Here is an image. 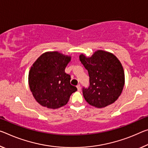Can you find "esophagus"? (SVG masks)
Returning a JSON list of instances; mask_svg holds the SVG:
<instances>
[{
    "label": "esophagus",
    "mask_w": 148,
    "mask_h": 148,
    "mask_svg": "<svg viewBox=\"0 0 148 148\" xmlns=\"http://www.w3.org/2000/svg\"><path fill=\"white\" fill-rule=\"evenodd\" d=\"M76 88H77V89H78V91L81 90V87H80V85H79V84H78V85L76 86Z\"/></svg>",
    "instance_id": "esophagus-1"
}]
</instances>
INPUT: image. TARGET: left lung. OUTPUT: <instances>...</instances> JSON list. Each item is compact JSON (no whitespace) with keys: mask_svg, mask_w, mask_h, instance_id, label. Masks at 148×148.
Returning <instances> with one entry per match:
<instances>
[{"mask_svg":"<svg viewBox=\"0 0 148 148\" xmlns=\"http://www.w3.org/2000/svg\"><path fill=\"white\" fill-rule=\"evenodd\" d=\"M79 60L90 76V85L83 95L93 107L103 108L116 101L123 91L125 78L123 66L113 54L97 50L91 57L81 54Z\"/></svg>","mask_w":148,"mask_h":148,"instance_id":"left-lung-1","label":"left lung"}]
</instances>
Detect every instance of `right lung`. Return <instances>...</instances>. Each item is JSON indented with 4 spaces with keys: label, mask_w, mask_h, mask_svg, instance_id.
I'll list each match as a JSON object with an SVG mask.
<instances>
[{
    "label": "right lung",
    "mask_w": 148,
    "mask_h": 148,
    "mask_svg": "<svg viewBox=\"0 0 148 148\" xmlns=\"http://www.w3.org/2000/svg\"><path fill=\"white\" fill-rule=\"evenodd\" d=\"M71 57L58 51L42 54L32 64L28 83L35 99L42 106L56 109L66 105L77 91L70 84V76L64 72Z\"/></svg>",
    "instance_id": "right-lung-1"
}]
</instances>
